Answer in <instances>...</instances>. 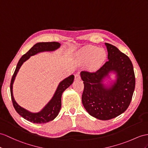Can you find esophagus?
<instances>
[{
  "instance_id": "34e87169",
  "label": "esophagus",
  "mask_w": 148,
  "mask_h": 148,
  "mask_svg": "<svg viewBox=\"0 0 148 148\" xmlns=\"http://www.w3.org/2000/svg\"><path fill=\"white\" fill-rule=\"evenodd\" d=\"M75 80H80V73H76L75 75Z\"/></svg>"
}]
</instances>
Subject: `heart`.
I'll use <instances>...</instances> for the list:
<instances>
[{"label": "heart", "mask_w": 148, "mask_h": 148, "mask_svg": "<svg viewBox=\"0 0 148 148\" xmlns=\"http://www.w3.org/2000/svg\"><path fill=\"white\" fill-rule=\"evenodd\" d=\"M79 57L84 62L91 60L90 68L91 70H95L101 64L106 58L105 50L98 49L92 46H87L82 48L79 52Z\"/></svg>", "instance_id": "heart-1"}]
</instances>
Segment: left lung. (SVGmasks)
<instances>
[{"label":"left lung","mask_w":148,"mask_h":148,"mask_svg":"<svg viewBox=\"0 0 148 148\" xmlns=\"http://www.w3.org/2000/svg\"><path fill=\"white\" fill-rule=\"evenodd\" d=\"M108 60L95 72L80 73L84 90L82 100L90 116L107 121L116 117L127 110L135 88V75L131 60L116 46L105 43ZM113 72L116 79L109 87L103 84V79Z\"/></svg>","instance_id":"1"}]
</instances>
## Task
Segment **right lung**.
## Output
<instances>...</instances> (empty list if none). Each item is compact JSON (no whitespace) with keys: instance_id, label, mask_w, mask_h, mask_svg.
<instances>
[{"instance_id":"1","label":"right lung","mask_w":148,"mask_h":148,"mask_svg":"<svg viewBox=\"0 0 148 148\" xmlns=\"http://www.w3.org/2000/svg\"><path fill=\"white\" fill-rule=\"evenodd\" d=\"M60 43L58 42H38L34 45L29 51L21 58L18 62L15 71L13 74V76L10 82V95L14 109L17 112L21 117L25 119L37 124H45L46 122L51 121L57 117L59 114V112L62 107V95L63 92L73 84L74 80V75H71L70 76L64 79L60 83L58 86L54 94L52 99L46 104L45 107L39 112L32 113L27 110L24 109L19 105H18L14 98L12 88L13 84L15 80L17 72L19 71L21 66L24 62H26L29 58L30 56L36 55L37 53L45 51H53L59 48L60 47Z\"/></svg>"}]
</instances>
